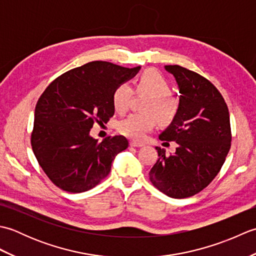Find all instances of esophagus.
Here are the masks:
<instances>
[{"label":"esophagus","mask_w":256,"mask_h":256,"mask_svg":"<svg viewBox=\"0 0 256 256\" xmlns=\"http://www.w3.org/2000/svg\"><path fill=\"white\" fill-rule=\"evenodd\" d=\"M130 145H131L132 148H142V146H144L143 143L136 142V140H131V142H130Z\"/></svg>","instance_id":"34e87169"}]
</instances>
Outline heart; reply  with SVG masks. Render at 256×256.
<instances>
[{"label": "heart", "instance_id": "heart-1", "mask_svg": "<svg viewBox=\"0 0 256 256\" xmlns=\"http://www.w3.org/2000/svg\"><path fill=\"white\" fill-rule=\"evenodd\" d=\"M134 92L145 94L150 98L145 101L142 113H132L118 124L120 134L135 140H143L145 134L158 122L162 125L172 123L178 116L179 106L172 94V86L162 76L155 70H146L134 84ZM133 96V90L126 84H120L113 91L112 104L116 112L128 111Z\"/></svg>", "mask_w": 256, "mask_h": 256}]
</instances>
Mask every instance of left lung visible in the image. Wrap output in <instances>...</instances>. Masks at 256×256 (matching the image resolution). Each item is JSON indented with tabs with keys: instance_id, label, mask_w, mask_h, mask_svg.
<instances>
[{
	"instance_id": "8db88e82",
	"label": "left lung",
	"mask_w": 256,
	"mask_h": 256,
	"mask_svg": "<svg viewBox=\"0 0 256 256\" xmlns=\"http://www.w3.org/2000/svg\"><path fill=\"white\" fill-rule=\"evenodd\" d=\"M179 86V112L160 140L176 142L175 154L156 148L158 160L150 170L153 186L182 199L200 192L218 175L231 148L228 106L219 90L197 72L179 64L165 66Z\"/></svg>"
}]
</instances>
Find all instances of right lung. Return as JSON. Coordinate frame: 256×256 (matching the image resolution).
<instances>
[{
    "label": "right lung",
    "mask_w": 256,
    "mask_h": 256,
    "mask_svg": "<svg viewBox=\"0 0 256 256\" xmlns=\"http://www.w3.org/2000/svg\"><path fill=\"white\" fill-rule=\"evenodd\" d=\"M140 68L91 62L59 76L42 92L35 108L30 144L55 186L84 192L110 174L112 160L128 148V140L118 135L99 142L89 132L94 123H106L113 116L114 89Z\"/></svg>",
    "instance_id": "obj_1"
}]
</instances>
